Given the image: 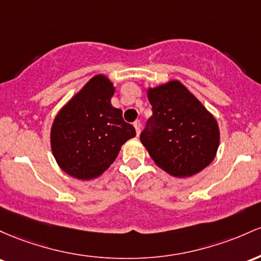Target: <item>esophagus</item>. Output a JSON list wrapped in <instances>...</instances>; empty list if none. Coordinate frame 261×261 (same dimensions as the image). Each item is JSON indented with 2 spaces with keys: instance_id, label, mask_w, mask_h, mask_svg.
<instances>
[{
  "instance_id": "esophagus-1",
  "label": "esophagus",
  "mask_w": 261,
  "mask_h": 261,
  "mask_svg": "<svg viewBox=\"0 0 261 261\" xmlns=\"http://www.w3.org/2000/svg\"><path fill=\"white\" fill-rule=\"evenodd\" d=\"M133 125H134V128H136V130H137V136H139L140 127H142V124H140V121H136L133 123Z\"/></svg>"
}]
</instances>
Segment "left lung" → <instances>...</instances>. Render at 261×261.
<instances>
[{"label": "left lung", "mask_w": 261, "mask_h": 261, "mask_svg": "<svg viewBox=\"0 0 261 261\" xmlns=\"http://www.w3.org/2000/svg\"><path fill=\"white\" fill-rule=\"evenodd\" d=\"M153 116L140 133L151 159L176 177L203 170L215 159L219 144L213 116L178 81L148 90Z\"/></svg>", "instance_id": "8db88e82"}]
</instances>
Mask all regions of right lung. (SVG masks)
Masks as SVG:
<instances>
[{"instance_id": "right-lung-1", "label": "right lung", "mask_w": 261, "mask_h": 261, "mask_svg": "<svg viewBox=\"0 0 261 261\" xmlns=\"http://www.w3.org/2000/svg\"><path fill=\"white\" fill-rule=\"evenodd\" d=\"M113 92L106 76H95L55 117L51 150L60 168L72 177L99 176L115 162L121 146L136 136L122 110L111 105Z\"/></svg>"}]
</instances>
